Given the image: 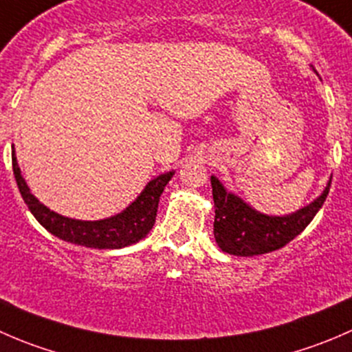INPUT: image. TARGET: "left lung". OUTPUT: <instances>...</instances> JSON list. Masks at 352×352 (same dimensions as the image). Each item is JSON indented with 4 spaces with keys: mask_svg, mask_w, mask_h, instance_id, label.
<instances>
[{
    "mask_svg": "<svg viewBox=\"0 0 352 352\" xmlns=\"http://www.w3.org/2000/svg\"><path fill=\"white\" fill-rule=\"evenodd\" d=\"M211 187L216 243L226 254L252 257L278 250L300 235L324 206L330 182L317 201L289 216H265L254 211L242 199L226 192L216 177H211Z\"/></svg>",
    "mask_w": 352,
    "mask_h": 352,
    "instance_id": "left-lung-1",
    "label": "left lung"
}]
</instances>
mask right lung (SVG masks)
Returning <instances> with one entry per match:
<instances>
[{
	"label": "right lung",
	"mask_w": 352,
	"mask_h": 352,
	"mask_svg": "<svg viewBox=\"0 0 352 352\" xmlns=\"http://www.w3.org/2000/svg\"><path fill=\"white\" fill-rule=\"evenodd\" d=\"M12 165L20 194L35 219L52 235L59 236L66 242L90 248H122L144 239L155 225L160 196L163 194L168 180L173 177V172H166L156 177L144 187L141 196L120 214L100 219V221H78V219L56 214L54 211L37 201V197L30 192L22 173H20L15 150L12 153Z\"/></svg>",
	"instance_id": "obj_1"
}]
</instances>
